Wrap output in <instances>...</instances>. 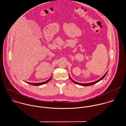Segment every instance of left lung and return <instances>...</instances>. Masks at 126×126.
<instances>
[{
    "label": "left lung",
    "instance_id": "1",
    "mask_svg": "<svg viewBox=\"0 0 126 126\" xmlns=\"http://www.w3.org/2000/svg\"><path fill=\"white\" fill-rule=\"evenodd\" d=\"M108 71V70L107 71V72L105 74V75H104L100 79H98V80H96V81H94V82H90V83H79V82H76V81H74V80H73V79H72V78L70 77V76H69V78L70 79H71V80H72L74 83H75V84H78V85H81V86H89V85H94V84H95V83H97L98 82L100 81V80H102V79L105 78V77L106 76V75H107V73Z\"/></svg>",
    "mask_w": 126,
    "mask_h": 126
}]
</instances>
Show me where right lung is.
I'll return each instance as SVG.
<instances>
[{"label":"right lung","instance_id":"right-lung-1","mask_svg":"<svg viewBox=\"0 0 126 126\" xmlns=\"http://www.w3.org/2000/svg\"><path fill=\"white\" fill-rule=\"evenodd\" d=\"M52 77V75L51 76V77L48 80H47V81H44V82H39V83H31V82H26L27 83H29V84H31V85H34V86H39V85H43V84H44L47 82H48V81H49V80L51 79Z\"/></svg>","mask_w":126,"mask_h":126}]
</instances>
